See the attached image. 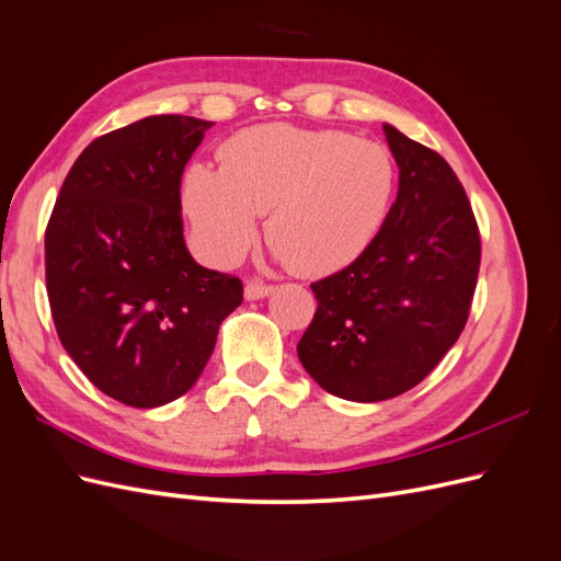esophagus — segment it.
<instances>
[{
  "label": "esophagus",
  "mask_w": 561,
  "mask_h": 561,
  "mask_svg": "<svg viewBox=\"0 0 561 561\" xmlns=\"http://www.w3.org/2000/svg\"><path fill=\"white\" fill-rule=\"evenodd\" d=\"M271 290H274V287L262 283V280H250V283L245 285V297H248V299H262V297H266Z\"/></svg>",
  "instance_id": "1"
}]
</instances>
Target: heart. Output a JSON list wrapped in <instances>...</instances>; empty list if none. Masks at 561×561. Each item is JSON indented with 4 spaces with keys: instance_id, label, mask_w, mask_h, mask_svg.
Listing matches in <instances>:
<instances>
[{
    "instance_id": "1",
    "label": "heart",
    "mask_w": 561,
    "mask_h": 561,
    "mask_svg": "<svg viewBox=\"0 0 561 561\" xmlns=\"http://www.w3.org/2000/svg\"><path fill=\"white\" fill-rule=\"evenodd\" d=\"M398 186L390 151L342 130L264 124L236 133L219 149V171L186 168L182 203L217 262L248 250L254 217L297 276H328L375 243Z\"/></svg>"
}]
</instances>
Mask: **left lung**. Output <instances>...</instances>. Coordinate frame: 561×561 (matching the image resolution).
<instances>
[{"label": "left lung", "instance_id": "left-lung-1", "mask_svg": "<svg viewBox=\"0 0 561 561\" xmlns=\"http://www.w3.org/2000/svg\"><path fill=\"white\" fill-rule=\"evenodd\" d=\"M383 133L398 198L358 260L311 283L318 309L297 344L313 381L353 402L402 396L431 375L466 328L482 257L451 165L393 126Z\"/></svg>", "mask_w": 561, "mask_h": 561}]
</instances>
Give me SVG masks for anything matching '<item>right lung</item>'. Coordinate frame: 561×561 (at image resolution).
Masks as SVG:
<instances>
[{
  "label": "right lung",
  "mask_w": 561,
  "mask_h": 561,
  "mask_svg": "<svg viewBox=\"0 0 561 561\" xmlns=\"http://www.w3.org/2000/svg\"><path fill=\"white\" fill-rule=\"evenodd\" d=\"M213 124L147 116L100 135L48 217L46 293L60 344L105 396L161 407L190 390L243 283L203 268L182 236L180 182Z\"/></svg>",
  "instance_id": "obj_1"
}]
</instances>
